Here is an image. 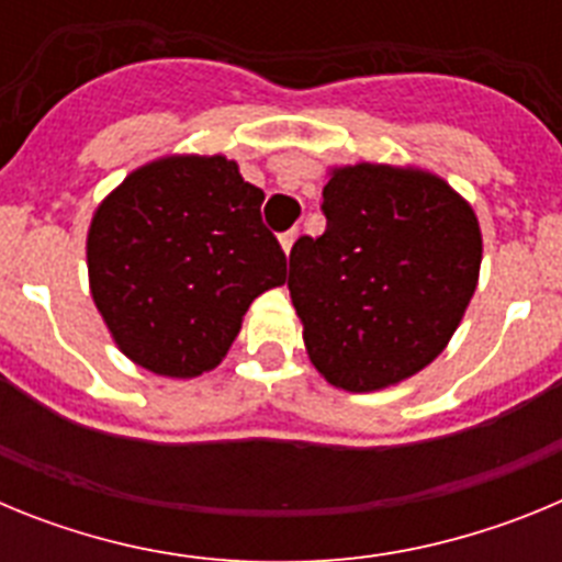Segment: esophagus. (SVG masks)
I'll return each instance as SVG.
<instances>
[{"instance_id": "esophagus-1", "label": "esophagus", "mask_w": 562, "mask_h": 562, "mask_svg": "<svg viewBox=\"0 0 562 562\" xmlns=\"http://www.w3.org/2000/svg\"><path fill=\"white\" fill-rule=\"evenodd\" d=\"M297 236H301V233H297V227H292V231L281 233V247H284V252L292 250V245H295V241H297Z\"/></svg>"}]
</instances>
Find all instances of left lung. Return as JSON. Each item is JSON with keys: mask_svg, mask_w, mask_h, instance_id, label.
<instances>
[{"mask_svg": "<svg viewBox=\"0 0 562 562\" xmlns=\"http://www.w3.org/2000/svg\"><path fill=\"white\" fill-rule=\"evenodd\" d=\"M324 236L290 252V295L310 360L342 391H380L436 360L479 284L473 207L419 168H335Z\"/></svg>", "mask_w": 562, "mask_h": 562, "instance_id": "obj_1", "label": "left lung"}]
</instances>
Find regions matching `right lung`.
Returning <instances> with one entry per match:
<instances>
[{"label": "right lung", "mask_w": 562, "mask_h": 562, "mask_svg": "<svg viewBox=\"0 0 562 562\" xmlns=\"http://www.w3.org/2000/svg\"><path fill=\"white\" fill-rule=\"evenodd\" d=\"M265 191L213 157H162L98 205L87 236L89 290L117 349L162 376L220 366L286 256L261 222Z\"/></svg>", "instance_id": "obj_1"}]
</instances>
